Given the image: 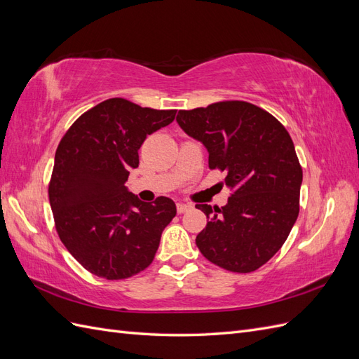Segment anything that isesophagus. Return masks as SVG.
Wrapping results in <instances>:
<instances>
[{
	"mask_svg": "<svg viewBox=\"0 0 359 359\" xmlns=\"http://www.w3.org/2000/svg\"><path fill=\"white\" fill-rule=\"evenodd\" d=\"M190 208H191V205L182 203V202H178V203H177V211H178V214H184V212H187Z\"/></svg>",
	"mask_w": 359,
	"mask_h": 359,
	"instance_id": "34e87169",
	"label": "esophagus"
}]
</instances>
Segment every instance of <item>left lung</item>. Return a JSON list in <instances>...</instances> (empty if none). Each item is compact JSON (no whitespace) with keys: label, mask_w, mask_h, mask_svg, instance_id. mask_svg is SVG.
Masks as SVG:
<instances>
[{"label":"left lung","mask_w":359,"mask_h":359,"mask_svg":"<svg viewBox=\"0 0 359 359\" xmlns=\"http://www.w3.org/2000/svg\"><path fill=\"white\" fill-rule=\"evenodd\" d=\"M180 127L210 153V169L226 172L229 201L196 203L206 219L201 253L232 273H252L273 257L299 214L302 168L285 126L262 107L224 100L180 111Z\"/></svg>","instance_id":"left-lung-1"}]
</instances>
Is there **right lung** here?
I'll return each mask as SVG.
<instances>
[{"instance_id": "right-lung-1", "label": "right lung", "mask_w": 359, "mask_h": 359, "mask_svg": "<svg viewBox=\"0 0 359 359\" xmlns=\"http://www.w3.org/2000/svg\"><path fill=\"white\" fill-rule=\"evenodd\" d=\"M175 114L115 97L82 114L62 136L49 202L61 243L91 274L123 280L153 262L177 206L165 196L139 201L126 181L139 166L147 136L170 124Z\"/></svg>"}]
</instances>
